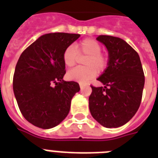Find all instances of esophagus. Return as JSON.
<instances>
[{"label": "esophagus", "mask_w": 158, "mask_h": 158, "mask_svg": "<svg viewBox=\"0 0 158 158\" xmlns=\"http://www.w3.org/2000/svg\"><path fill=\"white\" fill-rule=\"evenodd\" d=\"M79 85H80V88H81V89H82V88H83L84 86H85V85H84V84H82V83H80V84H79Z\"/></svg>", "instance_id": "34e87169"}]
</instances>
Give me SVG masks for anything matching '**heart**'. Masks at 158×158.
<instances>
[{
	"label": "heart",
	"instance_id": "heart-1",
	"mask_svg": "<svg viewBox=\"0 0 158 158\" xmlns=\"http://www.w3.org/2000/svg\"><path fill=\"white\" fill-rule=\"evenodd\" d=\"M101 44L93 39H85L75 47H67L62 54L65 65L68 68L74 66L79 56H87L84 60L85 67L75 68L67 73V78L80 83H87L99 73L107 69L109 58L106 53L101 52Z\"/></svg>",
	"mask_w": 158,
	"mask_h": 158
}]
</instances>
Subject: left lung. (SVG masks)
<instances>
[{
	"label": "left lung",
	"instance_id": "left-lung-1",
	"mask_svg": "<svg viewBox=\"0 0 158 158\" xmlns=\"http://www.w3.org/2000/svg\"><path fill=\"white\" fill-rule=\"evenodd\" d=\"M105 45L109 62L97 80L104 87L92 85L89 98L91 115L102 126L116 128L135 115L141 104L145 76L139 54L118 37L99 35Z\"/></svg>",
	"mask_w": 158,
	"mask_h": 158
}]
</instances>
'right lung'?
<instances>
[{"label":"right lung","mask_w":158,"mask_h":158,"mask_svg":"<svg viewBox=\"0 0 158 158\" xmlns=\"http://www.w3.org/2000/svg\"><path fill=\"white\" fill-rule=\"evenodd\" d=\"M79 34L40 36L21 54L13 76V92L22 115L34 126L54 127L65 119L79 84L65 81L62 54Z\"/></svg>","instance_id":"obj_1"}]
</instances>
